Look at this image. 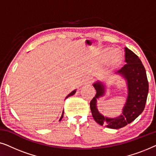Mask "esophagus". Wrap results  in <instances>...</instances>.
Instances as JSON below:
<instances>
[{"mask_svg": "<svg viewBox=\"0 0 156 156\" xmlns=\"http://www.w3.org/2000/svg\"><path fill=\"white\" fill-rule=\"evenodd\" d=\"M91 82H92V79L91 77H87L85 80H84V81H83V84H90Z\"/></svg>", "mask_w": 156, "mask_h": 156, "instance_id": "34e87169", "label": "esophagus"}]
</instances>
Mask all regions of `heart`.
Wrapping results in <instances>:
<instances>
[{
	"instance_id": "obj_1",
	"label": "heart",
	"mask_w": 156,
	"mask_h": 156,
	"mask_svg": "<svg viewBox=\"0 0 156 156\" xmlns=\"http://www.w3.org/2000/svg\"><path fill=\"white\" fill-rule=\"evenodd\" d=\"M101 58L103 60H106L108 58V65L109 67H115V66L118 65L121 62L122 57H121V55L120 53L118 52H114L110 54L109 50H105L102 51Z\"/></svg>"
}]
</instances>
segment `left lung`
Listing matches in <instances>:
<instances>
[{"instance_id": "obj_1", "label": "left lung", "mask_w": 156, "mask_h": 156, "mask_svg": "<svg viewBox=\"0 0 156 156\" xmlns=\"http://www.w3.org/2000/svg\"><path fill=\"white\" fill-rule=\"evenodd\" d=\"M126 64L116 72L126 81L128 89L127 99L123 107L122 114L116 118L104 116L97 108V99L105 94L106 85L100 81L93 84L97 94L90 102V108L94 119L99 125L109 129H119L135 120L143 112L148 94V82L144 66L135 53L125 48Z\"/></svg>"}]
</instances>
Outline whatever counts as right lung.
<instances>
[{"instance_id":"add662e5","label":"right lung","mask_w":156,"mask_h":156,"mask_svg":"<svg viewBox=\"0 0 156 156\" xmlns=\"http://www.w3.org/2000/svg\"><path fill=\"white\" fill-rule=\"evenodd\" d=\"M76 89H75V90H74L73 91H72V92L71 93H70V94H68L67 96V97H66V98H65V99H67V98H68V97H71V96H72V95H74V94H75L76 93ZM63 116H64V111H63V112H62V116H61V118H60V119H59V121H60L61 120V119H62V117H63Z\"/></svg>"}]
</instances>
